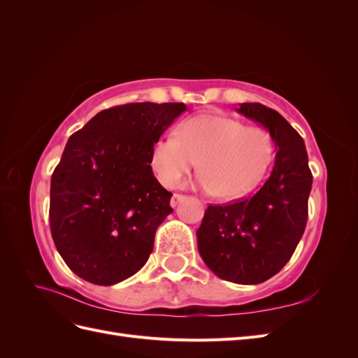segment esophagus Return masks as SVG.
<instances>
[{
    "label": "esophagus",
    "instance_id": "obj_1",
    "mask_svg": "<svg viewBox=\"0 0 358 358\" xmlns=\"http://www.w3.org/2000/svg\"><path fill=\"white\" fill-rule=\"evenodd\" d=\"M185 200V196H182V194H173V197H171V200H170V204L173 206V208H176V206L180 203V201H183Z\"/></svg>",
    "mask_w": 358,
    "mask_h": 358
}]
</instances>
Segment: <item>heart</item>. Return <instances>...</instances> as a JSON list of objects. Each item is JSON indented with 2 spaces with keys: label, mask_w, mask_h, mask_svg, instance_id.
I'll return each mask as SVG.
<instances>
[{
  "label": "heart",
  "mask_w": 358,
  "mask_h": 358,
  "mask_svg": "<svg viewBox=\"0 0 358 358\" xmlns=\"http://www.w3.org/2000/svg\"><path fill=\"white\" fill-rule=\"evenodd\" d=\"M276 152L266 128L248 127L230 116L204 113L187 119L176 133L157 140L150 167L167 188H175L197 167L200 187L221 200L251 194L266 176Z\"/></svg>",
  "instance_id": "b5f03b06"
}]
</instances>
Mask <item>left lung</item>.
<instances>
[{
  "instance_id": "8db88e82",
  "label": "left lung",
  "mask_w": 358,
  "mask_h": 358,
  "mask_svg": "<svg viewBox=\"0 0 358 358\" xmlns=\"http://www.w3.org/2000/svg\"><path fill=\"white\" fill-rule=\"evenodd\" d=\"M237 112L273 136L275 166L251 199L209 204L197 245L216 276L254 285L276 275L294 254L308 221L312 173L305 142L284 116L259 103H242Z\"/></svg>"
}]
</instances>
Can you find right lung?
Wrapping results in <instances>:
<instances>
[{
	"mask_svg": "<svg viewBox=\"0 0 358 358\" xmlns=\"http://www.w3.org/2000/svg\"><path fill=\"white\" fill-rule=\"evenodd\" d=\"M183 103H129L96 113L66 145L50 180V231L66 264L95 285L145 266L173 212L150 152Z\"/></svg>",
	"mask_w": 358,
	"mask_h": 358,
	"instance_id": "obj_1",
	"label": "right lung"
}]
</instances>
